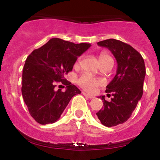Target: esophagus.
<instances>
[{
    "label": "esophagus",
    "mask_w": 160,
    "mask_h": 160,
    "mask_svg": "<svg viewBox=\"0 0 160 160\" xmlns=\"http://www.w3.org/2000/svg\"><path fill=\"white\" fill-rule=\"evenodd\" d=\"M82 94H83V95H84V96H86V97H87V98H90V99H91V98H94V96L90 95V94H89L88 93L85 92V91H83Z\"/></svg>",
    "instance_id": "1"
}]
</instances>
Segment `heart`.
<instances>
[{"label": "heart", "mask_w": 160, "mask_h": 160, "mask_svg": "<svg viewBox=\"0 0 160 160\" xmlns=\"http://www.w3.org/2000/svg\"><path fill=\"white\" fill-rule=\"evenodd\" d=\"M111 56L108 55L106 53H101L99 55V62L100 63L104 62V61L107 60V59H111ZM79 62V59L78 60L77 64ZM78 83L79 86H81L83 89H85L86 90L89 91V92H94L96 90V89L99 86L103 85L104 82L102 79H96L92 78L91 76H90L89 74L87 73H84L81 77L79 78L78 80Z\"/></svg>", "instance_id": "b5f03b06"}]
</instances>
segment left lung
Returning <instances> with one entry per match:
<instances>
[{
    "mask_svg": "<svg viewBox=\"0 0 160 160\" xmlns=\"http://www.w3.org/2000/svg\"><path fill=\"white\" fill-rule=\"evenodd\" d=\"M99 46L110 49L118 63L116 75L107 86L106 93L111 101L100 97L104 107L96 113L102 125L111 128L128 121L141 99L146 74L144 60L132 46L116 39L98 42Z\"/></svg>",
    "mask_w": 160,
    "mask_h": 160,
    "instance_id": "8db88e82",
    "label": "left lung"
}]
</instances>
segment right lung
<instances>
[{
    "label": "right lung",
    "mask_w": 160,
    "mask_h": 160,
    "mask_svg": "<svg viewBox=\"0 0 160 160\" xmlns=\"http://www.w3.org/2000/svg\"><path fill=\"white\" fill-rule=\"evenodd\" d=\"M90 47L89 43L52 38L28 56L22 72V93L29 114L38 123L56 122L72 98L81 94L65 75L71 71L78 57ZM58 82L67 86L66 92L55 90Z\"/></svg>",
    "instance_id": "obj_1"
}]
</instances>
